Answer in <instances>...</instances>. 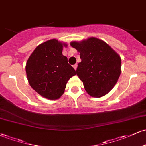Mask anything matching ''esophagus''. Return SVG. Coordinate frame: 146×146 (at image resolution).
I'll return each mask as SVG.
<instances>
[{"label":"esophagus","instance_id":"34e87169","mask_svg":"<svg viewBox=\"0 0 146 146\" xmlns=\"http://www.w3.org/2000/svg\"><path fill=\"white\" fill-rule=\"evenodd\" d=\"M73 68H74V69L76 70L77 69V67H78V64H75L73 65Z\"/></svg>","mask_w":146,"mask_h":146}]
</instances>
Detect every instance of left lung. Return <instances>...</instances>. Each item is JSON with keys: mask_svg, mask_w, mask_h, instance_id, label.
<instances>
[{"mask_svg": "<svg viewBox=\"0 0 146 146\" xmlns=\"http://www.w3.org/2000/svg\"><path fill=\"white\" fill-rule=\"evenodd\" d=\"M70 44L80 53L82 61L76 73L88 94L100 98L109 93L121 74L120 56L105 42L93 37Z\"/></svg>", "mask_w": 146, "mask_h": 146, "instance_id": "1", "label": "left lung"}]
</instances>
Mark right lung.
<instances>
[{"mask_svg": "<svg viewBox=\"0 0 146 146\" xmlns=\"http://www.w3.org/2000/svg\"><path fill=\"white\" fill-rule=\"evenodd\" d=\"M64 46L67 45L56 39L44 42L35 48L26 64L30 86L48 100L59 99L68 80L76 75L67 58L62 55Z\"/></svg>", "mask_w": 146, "mask_h": 146, "instance_id": "obj_1", "label": "right lung"}]
</instances>
